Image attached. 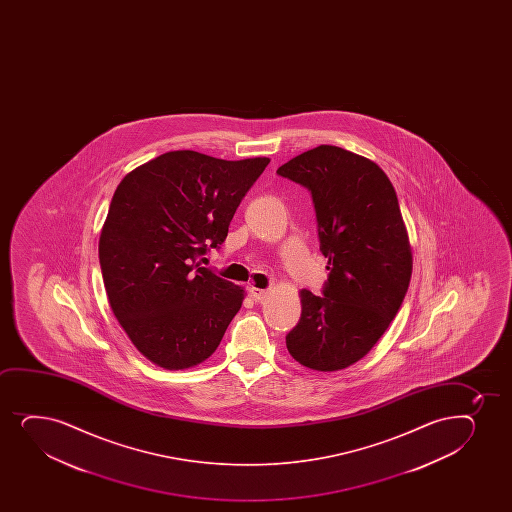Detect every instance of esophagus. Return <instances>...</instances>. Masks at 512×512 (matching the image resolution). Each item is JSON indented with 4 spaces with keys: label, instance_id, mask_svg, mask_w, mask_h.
Wrapping results in <instances>:
<instances>
[{
    "label": "esophagus",
    "instance_id": "obj_1",
    "mask_svg": "<svg viewBox=\"0 0 512 512\" xmlns=\"http://www.w3.org/2000/svg\"><path fill=\"white\" fill-rule=\"evenodd\" d=\"M249 294H251L254 300L261 302V300L265 299L266 295H268V290H266V288L251 287L249 288Z\"/></svg>",
    "mask_w": 512,
    "mask_h": 512
}]
</instances>
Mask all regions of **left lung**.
<instances>
[{
  "mask_svg": "<svg viewBox=\"0 0 512 512\" xmlns=\"http://www.w3.org/2000/svg\"><path fill=\"white\" fill-rule=\"evenodd\" d=\"M277 174L311 193L329 265L323 295L300 292L288 352L314 371H340L376 345L410 285L412 249L398 196L379 165L333 145L300 153Z\"/></svg>",
  "mask_w": 512,
  "mask_h": 512,
  "instance_id": "1",
  "label": "left lung"
}]
</instances>
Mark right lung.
Returning a JSON list of instances; mask_svg holds the SVG:
<instances>
[{"label":"right lung","mask_w":512,"mask_h":512,"mask_svg":"<svg viewBox=\"0 0 512 512\" xmlns=\"http://www.w3.org/2000/svg\"><path fill=\"white\" fill-rule=\"evenodd\" d=\"M270 159L177 150L136 167L112 196L99 241L109 304L133 345L169 371L208 359L241 309V287L200 265Z\"/></svg>","instance_id":"1"}]
</instances>
